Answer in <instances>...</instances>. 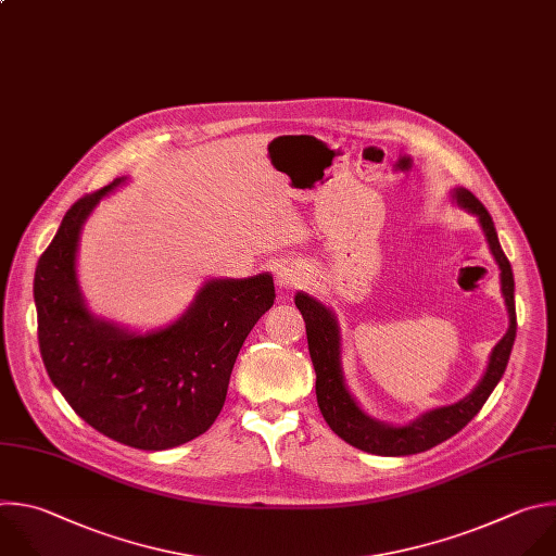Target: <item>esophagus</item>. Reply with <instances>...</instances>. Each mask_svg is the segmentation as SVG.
I'll return each mask as SVG.
<instances>
[{
  "instance_id": "34e87169",
  "label": "esophagus",
  "mask_w": 556,
  "mask_h": 556,
  "mask_svg": "<svg viewBox=\"0 0 556 556\" xmlns=\"http://www.w3.org/2000/svg\"><path fill=\"white\" fill-rule=\"evenodd\" d=\"M276 282L285 291L300 289L306 282V269L300 263H285L276 274Z\"/></svg>"
}]
</instances>
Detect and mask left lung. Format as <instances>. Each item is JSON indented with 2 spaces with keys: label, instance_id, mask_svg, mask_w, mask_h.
<instances>
[{
  "label": "left lung",
  "instance_id": "obj_1",
  "mask_svg": "<svg viewBox=\"0 0 556 556\" xmlns=\"http://www.w3.org/2000/svg\"><path fill=\"white\" fill-rule=\"evenodd\" d=\"M454 197L460 207L469 210L480 220L489 248L502 271V295L510 319L506 336L497 342V346L491 353L489 368L482 381L463 401L429 409L407 425H388L368 416L351 396L344 383L342 338L336 315L308 293H295V306L300 308L306 324V342L315 368V394L319 412L332 431L362 452L375 456H412L440 445V442H445L447 438L458 433L482 409V405L486 403V399L491 396V392L495 390L506 370L517 336L513 269L506 254L502 252L489 210L467 188H456Z\"/></svg>",
  "mask_w": 556,
  "mask_h": 556
}]
</instances>
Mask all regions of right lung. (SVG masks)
<instances>
[{
  "label": "right lung",
  "mask_w": 556,
  "mask_h": 556,
  "mask_svg": "<svg viewBox=\"0 0 556 556\" xmlns=\"http://www.w3.org/2000/svg\"><path fill=\"white\" fill-rule=\"evenodd\" d=\"M123 181L78 199L37 263L39 351L85 422L123 445L162 452L216 420L239 351L276 291L269 274L207 280L177 321L144 336L89 313L76 280L78 237L98 201Z\"/></svg>",
  "instance_id": "add662e5"
}]
</instances>
